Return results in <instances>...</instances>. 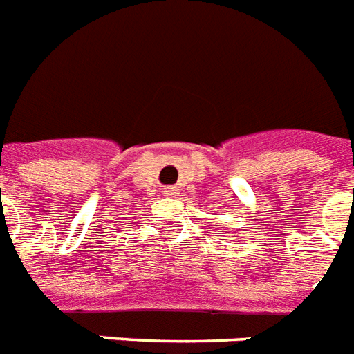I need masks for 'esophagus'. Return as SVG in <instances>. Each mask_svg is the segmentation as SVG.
I'll list each match as a JSON object with an SVG mask.
<instances>
[{
    "mask_svg": "<svg viewBox=\"0 0 354 354\" xmlns=\"http://www.w3.org/2000/svg\"><path fill=\"white\" fill-rule=\"evenodd\" d=\"M165 194H169V196H172V194H174V191H172V189H167V191H165Z\"/></svg>",
    "mask_w": 354,
    "mask_h": 354,
    "instance_id": "34e87169",
    "label": "esophagus"
}]
</instances>
